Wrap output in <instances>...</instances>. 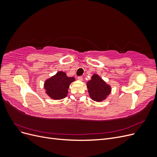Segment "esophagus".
<instances>
[{
	"label": "esophagus",
	"mask_w": 157,
	"mask_h": 157,
	"mask_svg": "<svg viewBox=\"0 0 157 157\" xmlns=\"http://www.w3.org/2000/svg\"><path fill=\"white\" fill-rule=\"evenodd\" d=\"M82 79H83V77H82V76H79V77H78V80H82Z\"/></svg>",
	"instance_id": "1"
}]
</instances>
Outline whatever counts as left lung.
<instances>
[{"label": "left lung", "instance_id": "obj_1", "mask_svg": "<svg viewBox=\"0 0 157 157\" xmlns=\"http://www.w3.org/2000/svg\"><path fill=\"white\" fill-rule=\"evenodd\" d=\"M90 96L94 101H101L105 99L111 92V87L98 75L94 74L87 83Z\"/></svg>", "mask_w": 157, "mask_h": 157}]
</instances>
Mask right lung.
I'll return each instance as SVG.
<instances>
[{
    "label": "right lung",
    "mask_w": 157,
    "mask_h": 157,
    "mask_svg": "<svg viewBox=\"0 0 157 157\" xmlns=\"http://www.w3.org/2000/svg\"><path fill=\"white\" fill-rule=\"evenodd\" d=\"M74 77H68L62 71L57 73L53 77L46 80L44 88L46 94L54 99L65 98L68 94L70 84L75 81Z\"/></svg>",
    "instance_id": "obj_1"
}]
</instances>
